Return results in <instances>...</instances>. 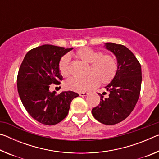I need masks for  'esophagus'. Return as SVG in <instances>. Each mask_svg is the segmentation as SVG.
<instances>
[{
    "mask_svg": "<svg viewBox=\"0 0 159 159\" xmlns=\"http://www.w3.org/2000/svg\"><path fill=\"white\" fill-rule=\"evenodd\" d=\"M88 95V93H79V95L81 96V97H84V96H87Z\"/></svg>",
    "mask_w": 159,
    "mask_h": 159,
    "instance_id": "34e87169",
    "label": "esophagus"
}]
</instances>
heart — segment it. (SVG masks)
Wrapping results in <instances>:
<instances>
[{"label": "heart", "instance_id": "1", "mask_svg": "<svg viewBox=\"0 0 159 159\" xmlns=\"http://www.w3.org/2000/svg\"><path fill=\"white\" fill-rule=\"evenodd\" d=\"M74 56L78 60L90 64L87 74L83 79H71L65 83L67 89L75 92H85L101 84H108L114 79L118 66L115 57L110 54H103L100 51L85 47L76 51ZM69 55L61 57L59 61V71L61 76L68 78L71 74Z\"/></svg>", "mask_w": 159, "mask_h": 159}]
</instances>
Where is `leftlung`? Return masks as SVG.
<instances>
[{
	"mask_svg": "<svg viewBox=\"0 0 159 159\" xmlns=\"http://www.w3.org/2000/svg\"><path fill=\"white\" fill-rule=\"evenodd\" d=\"M107 50L117 59L118 69L112 81L106 86L107 98L100 96L99 104L92 109L96 120L105 125H114L125 119L139 99L142 84L140 63L134 54L123 45L107 43ZM99 94V93H98Z\"/></svg>",
	"mask_w": 159,
	"mask_h": 159,
	"instance_id": "8db88e82",
	"label": "left lung"
}]
</instances>
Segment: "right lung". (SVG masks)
Wrapping results in <instances>:
<instances>
[{"mask_svg":"<svg viewBox=\"0 0 159 159\" xmlns=\"http://www.w3.org/2000/svg\"><path fill=\"white\" fill-rule=\"evenodd\" d=\"M73 48L43 45L26 53L19 69L17 90L29 115L45 125H55L69 113L71 102L79 96L73 91L57 95L49 90L51 84L60 85L62 77L59 61Z\"/></svg>","mask_w":159,"mask_h":159,"instance_id":"add662e5","label":"right lung"}]
</instances>
